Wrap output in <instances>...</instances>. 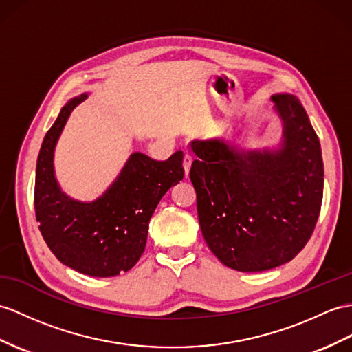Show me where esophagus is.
Instances as JSON below:
<instances>
[{
	"mask_svg": "<svg viewBox=\"0 0 352 352\" xmlns=\"http://www.w3.org/2000/svg\"><path fill=\"white\" fill-rule=\"evenodd\" d=\"M191 164H192V157H191L188 152H185V155H184V170H185V176L190 175Z\"/></svg>",
	"mask_w": 352,
	"mask_h": 352,
	"instance_id": "esophagus-1",
	"label": "esophagus"
}]
</instances>
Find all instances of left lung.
<instances>
[{
	"instance_id": "obj_1",
	"label": "left lung",
	"mask_w": 352,
	"mask_h": 352,
	"mask_svg": "<svg viewBox=\"0 0 352 352\" xmlns=\"http://www.w3.org/2000/svg\"><path fill=\"white\" fill-rule=\"evenodd\" d=\"M270 100L282 122L279 148L246 149L237 135L190 144L203 237L222 264L239 272H264L293 260L320 217L318 135L294 96Z\"/></svg>"
}]
</instances>
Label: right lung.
Returning a JSON list of instances; mask_svg holds the SVG:
<instances>
[{"label": "right lung", "instance_id": "right-lung-1", "mask_svg": "<svg viewBox=\"0 0 352 352\" xmlns=\"http://www.w3.org/2000/svg\"><path fill=\"white\" fill-rule=\"evenodd\" d=\"M87 98L85 92L68 101L45 135L37 158L34 206L41 236L59 261L83 275L110 278L139 261L153 210L162 195L184 179V152L177 151L166 161L133 152L98 199H72L56 181L54 153L72 111Z\"/></svg>", "mask_w": 352, "mask_h": 352}]
</instances>
